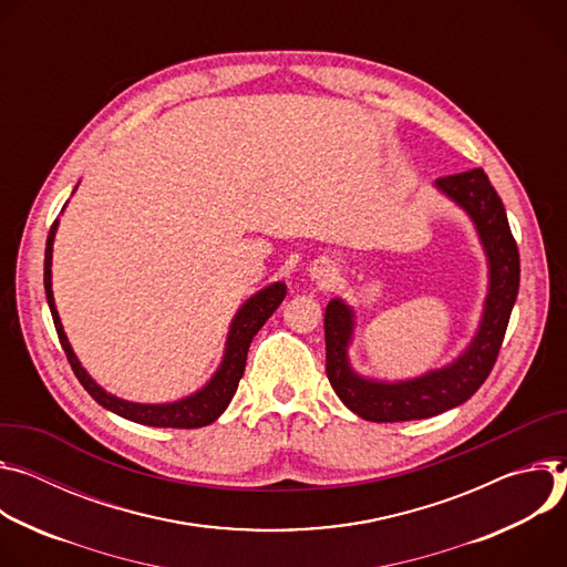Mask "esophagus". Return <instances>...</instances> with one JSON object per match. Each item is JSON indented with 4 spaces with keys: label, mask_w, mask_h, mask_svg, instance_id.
<instances>
[{
    "label": "esophagus",
    "mask_w": 567,
    "mask_h": 567,
    "mask_svg": "<svg viewBox=\"0 0 567 567\" xmlns=\"http://www.w3.org/2000/svg\"><path fill=\"white\" fill-rule=\"evenodd\" d=\"M310 277H312V281H318V284H322V286H324V284H331V281L336 279V268H333L331 264L322 261V264L310 268Z\"/></svg>",
    "instance_id": "1"
}]
</instances>
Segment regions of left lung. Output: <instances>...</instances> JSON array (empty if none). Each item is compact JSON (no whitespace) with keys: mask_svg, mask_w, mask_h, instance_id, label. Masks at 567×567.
<instances>
[{"mask_svg":"<svg viewBox=\"0 0 567 567\" xmlns=\"http://www.w3.org/2000/svg\"><path fill=\"white\" fill-rule=\"evenodd\" d=\"M434 188L457 205L475 227L486 257V297L471 342L444 367L401 381L358 373L349 358L355 308L336 297L327 303V375L340 401L364 421L394 423L430 419L466 403L491 373L520 286V257L507 212L482 168L449 175Z\"/></svg>","mask_w":567,"mask_h":567,"instance_id":"left-lung-1","label":"left lung"}]
</instances>
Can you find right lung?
<instances>
[{
  "label": "right lung",
  "mask_w": 567,
  "mask_h": 567,
  "mask_svg": "<svg viewBox=\"0 0 567 567\" xmlns=\"http://www.w3.org/2000/svg\"><path fill=\"white\" fill-rule=\"evenodd\" d=\"M79 188V184H76ZM74 188V192H76ZM58 218L51 225V231L47 236V249H44V292H47V303L51 310V318L60 338L62 349L68 353V360L76 373V379L81 381V385L87 390V394L103 405L105 410L142 423V425H153V427H203L214 423L229 405V401L234 399L236 390H238V381L243 379L245 371V360H247V349L251 344V338L259 333V329L268 322V318L279 308V303L286 297V284L284 281H275L266 288H261L259 292L249 295L240 308L236 310V316L229 322V331L225 338V349H223V358L220 364L216 367V371L212 373V379L196 390L194 394L182 396L177 401H168V403H137V401H125L116 394H110L107 390H103L90 371L81 364L79 355L74 353L65 329H62L58 308L53 301V290H51V259H53V240H55V231H58Z\"/></svg>",
  "instance_id": "obj_1"
}]
</instances>
